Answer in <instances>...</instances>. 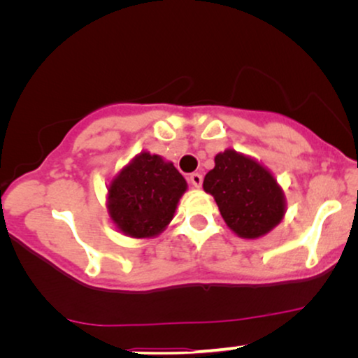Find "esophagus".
<instances>
[{
	"mask_svg": "<svg viewBox=\"0 0 358 358\" xmlns=\"http://www.w3.org/2000/svg\"><path fill=\"white\" fill-rule=\"evenodd\" d=\"M189 180H190V184L194 185V187H200V185H202V180H203V178H202V174H199V173H192L189 176Z\"/></svg>",
	"mask_w": 358,
	"mask_h": 358,
	"instance_id": "1",
	"label": "esophagus"
}]
</instances>
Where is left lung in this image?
Returning a JSON list of instances; mask_svg holds the SVG:
<instances>
[{
	"instance_id": "left-lung-1",
	"label": "left lung",
	"mask_w": 358,
	"mask_h": 358,
	"mask_svg": "<svg viewBox=\"0 0 358 358\" xmlns=\"http://www.w3.org/2000/svg\"><path fill=\"white\" fill-rule=\"evenodd\" d=\"M203 190L213 195L224 223L241 238L264 236L285 215V195L271 171L234 150L215 156Z\"/></svg>"
}]
</instances>
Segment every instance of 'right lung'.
Returning <instances> with one entry per match:
<instances>
[{"label":"right lung","mask_w":358,"mask_h":358,"mask_svg":"<svg viewBox=\"0 0 358 358\" xmlns=\"http://www.w3.org/2000/svg\"><path fill=\"white\" fill-rule=\"evenodd\" d=\"M185 190L187 182L173 163L143 151L110 180L107 210L127 236L153 238L173 220Z\"/></svg>","instance_id":"add662e5"}]
</instances>
